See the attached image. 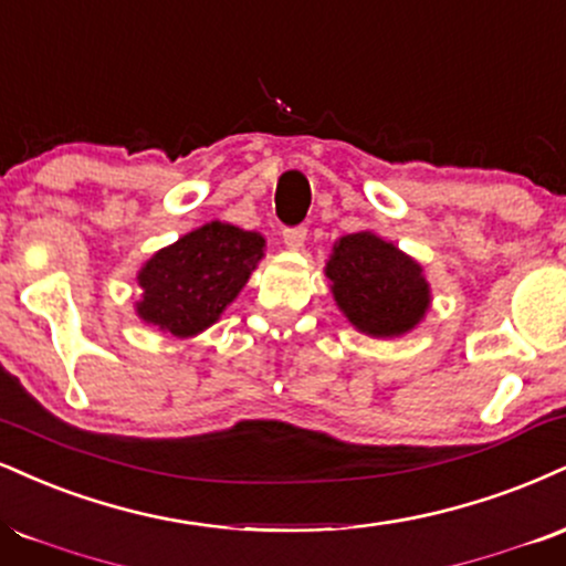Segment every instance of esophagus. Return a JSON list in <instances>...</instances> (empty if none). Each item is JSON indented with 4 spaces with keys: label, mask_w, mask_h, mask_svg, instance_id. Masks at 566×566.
<instances>
[{
    "label": "esophagus",
    "mask_w": 566,
    "mask_h": 566,
    "mask_svg": "<svg viewBox=\"0 0 566 566\" xmlns=\"http://www.w3.org/2000/svg\"><path fill=\"white\" fill-rule=\"evenodd\" d=\"M305 234H308V229H305V227H287L282 231V240L290 250H301L303 242H305Z\"/></svg>",
    "instance_id": "obj_1"
}]
</instances>
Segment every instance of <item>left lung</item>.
<instances>
[{"label": "left lung", "mask_w": 566, "mask_h": 566, "mask_svg": "<svg viewBox=\"0 0 566 566\" xmlns=\"http://www.w3.org/2000/svg\"><path fill=\"white\" fill-rule=\"evenodd\" d=\"M326 276L350 324L371 337L403 335L430 305L421 265L371 231L343 237L326 263Z\"/></svg>", "instance_id": "obj_1"}]
</instances>
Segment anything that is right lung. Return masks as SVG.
<instances>
[{"label":"right lung","mask_w":566,"mask_h":566,"mask_svg":"<svg viewBox=\"0 0 566 566\" xmlns=\"http://www.w3.org/2000/svg\"><path fill=\"white\" fill-rule=\"evenodd\" d=\"M263 258V237L231 223H206L139 271V316L160 332L192 337L218 322Z\"/></svg>","instance_id":"1"}]
</instances>
